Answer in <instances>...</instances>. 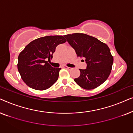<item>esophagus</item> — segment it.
I'll list each match as a JSON object with an SVG mask.
<instances>
[{
	"label": "esophagus",
	"instance_id": "obj_1",
	"mask_svg": "<svg viewBox=\"0 0 133 133\" xmlns=\"http://www.w3.org/2000/svg\"><path fill=\"white\" fill-rule=\"evenodd\" d=\"M62 68H64V69H67V70H71V68H70V67H68V66H66V65H63V66H62Z\"/></svg>",
	"mask_w": 133,
	"mask_h": 133
}]
</instances>
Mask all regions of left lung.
Instances as JSON below:
<instances>
[{"mask_svg": "<svg viewBox=\"0 0 133 133\" xmlns=\"http://www.w3.org/2000/svg\"><path fill=\"white\" fill-rule=\"evenodd\" d=\"M64 37L77 57H83L87 63L86 69H79L81 75L74 79L75 82L86 90L102 84L110 76L113 63V57L107 45L83 33L67 34Z\"/></svg>", "mask_w": 133, "mask_h": 133, "instance_id": "8db88e82", "label": "left lung"}]
</instances>
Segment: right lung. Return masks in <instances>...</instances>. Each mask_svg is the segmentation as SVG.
Here are the masks:
<instances>
[{
  "mask_svg": "<svg viewBox=\"0 0 133 133\" xmlns=\"http://www.w3.org/2000/svg\"><path fill=\"white\" fill-rule=\"evenodd\" d=\"M62 36L38 38L26 45L18 57L17 68L22 79L29 87L45 90L57 81L61 68H53L48 61L58 45L66 42Z\"/></svg>",
  "mask_w": 133,
  "mask_h": 133,
  "instance_id": "right-lung-1",
  "label": "right lung"
}]
</instances>
